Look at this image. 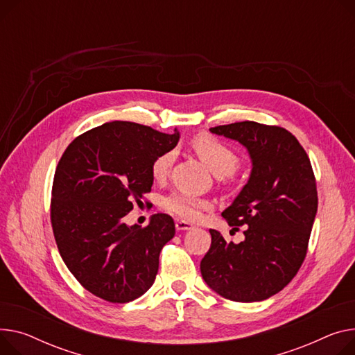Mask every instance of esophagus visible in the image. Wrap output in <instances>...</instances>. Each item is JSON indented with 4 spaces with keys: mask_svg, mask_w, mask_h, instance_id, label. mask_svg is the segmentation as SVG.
Listing matches in <instances>:
<instances>
[{
    "mask_svg": "<svg viewBox=\"0 0 355 355\" xmlns=\"http://www.w3.org/2000/svg\"><path fill=\"white\" fill-rule=\"evenodd\" d=\"M175 228H177V231H188V230L194 228V225L190 224V223H187V221H177Z\"/></svg>",
    "mask_w": 355,
    "mask_h": 355,
    "instance_id": "esophagus-1",
    "label": "esophagus"
}]
</instances>
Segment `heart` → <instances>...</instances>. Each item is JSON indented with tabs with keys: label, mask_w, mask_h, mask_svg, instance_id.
I'll list each match as a JSON object with an SVG mask.
<instances>
[{
	"label": "heart",
	"mask_w": 355,
	"mask_h": 355,
	"mask_svg": "<svg viewBox=\"0 0 355 355\" xmlns=\"http://www.w3.org/2000/svg\"><path fill=\"white\" fill-rule=\"evenodd\" d=\"M191 146L198 154V157L208 165V168L217 177L230 175L239 168V155L214 137L200 134L191 141ZM174 157L175 153L170 150L159 154L153 161L151 174L154 180L159 181L168 175ZM162 208L178 218L194 221L202 216V212L205 209L211 208V201L184 193H173L162 200Z\"/></svg>",
	"instance_id": "heart-1"
}]
</instances>
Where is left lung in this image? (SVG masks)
I'll return each mask as SVG.
<instances>
[{"label": "left lung", "instance_id": "8db88e82", "mask_svg": "<svg viewBox=\"0 0 355 355\" xmlns=\"http://www.w3.org/2000/svg\"><path fill=\"white\" fill-rule=\"evenodd\" d=\"M209 131L240 143L251 158V173L223 211L231 227H247L245 239L227 243L209 230L201 275L227 300L263 301L288 284L305 258L318 207L311 162L298 139L281 127L243 121Z\"/></svg>", "mask_w": 355, "mask_h": 355}]
</instances>
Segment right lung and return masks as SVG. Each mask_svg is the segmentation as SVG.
<instances>
[{
    "label": "right lung",
    "mask_w": 355,
    "mask_h": 355,
    "mask_svg": "<svg viewBox=\"0 0 355 355\" xmlns=\"http://www.w3.org/2000/svg\"><path fill=\"white\" fill-rule=\"evenodd\" d=\"M178 139V130L164 134L112 121L81 134L62 154L53 184V231L65 266L94 295L123 304L154 284L174 221L154 214L141 228L124 217L134 200L151 191L153 161Z\"/></svg>",
    "instance_id": "right-lung-1"
}]
</instances>
